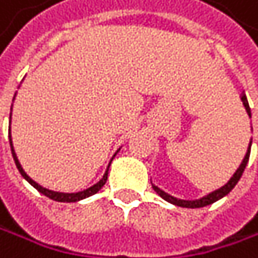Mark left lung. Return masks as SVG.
Returning <instances> with one entry per match:
<instances>
[{"instance_id":"8db88e82","label":"left lung","mask_w":258,"mask_h":258,"mask_svg":"<svg viewBox=\"0 0 258 258\" xmlns=\"http://www.w3.org/2000/svg\"><path fill=\"white\" fill-rule=\"evenodd\" d=\"M240 99H242V102H243V106H245L248 115L251 117V109H249V105H248V100H246V95H242ZM249 153H251V146H249V149H248V152H246V155H245V158H243V161H242L240 167H239V169L236 170V173L233 175V178H231L227 184H225L223 187H220L219 190H216V191L207 195V196L202 198V199H198V201H182V199H176V198H173V196L164 193L163 190H159V188L155 187V185H152V187H153V190H155L161 198H163L164 201H167V202H170V204H175V205H178V207H184V208H201V207L210 205V204L219 201L220 198L227 196V195L236 187V184L239 182V179H240V176H242V173H243V170H245V167H246V164H248Z\"/></svg>"}]
</instances>
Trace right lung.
Returning a JSON list of instances; mask_svg holds the SVG:
<instances>
[{
    "instance_id": "right-lung-1",
    "label": "right lung",
    "mask_w": 258,
    "mask_h": 258,
    "mask_svg": "<svg viewBox=\"0 0 258 258\" xmlns=\"http://www.w3.org/2000/svg\"><path fill=\"white\" fill-rule=\"evenodd\" d=\"M10 146H12V140H10ZM12 155H13V159H15V164H16V167H18V170H19V173L33 185L38 191H41L42 195H45L47 198H50V199H53V201H57V202H76V201H80V199H85V198H88V196H92V195H95L97 193L105 184H106V181H108V170H106V173H105V176L95 184V185H92L91 188H86V190H83V191H79V193H57V191H51V190H47V188H44V187H41L39 184H36L33 179H31L24 170H22V167H21V164H19V161H18V158H16V155H15V152H13V147H12Z\"/></svg>"
}]
</instances>
